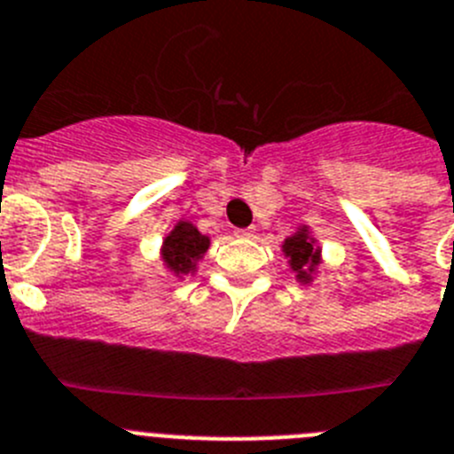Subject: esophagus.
I'll list each match as a JSON object with an SVG mask.
<instances>
[{
	"label": "esophagus",
	"mask_w": 454,
	"mask_h": 454,
	"mask_svg": "<svg viewBox=\"0 0 454 454\" xmlns=\"http://www.w3.org/2000/svg\"><path fill=\"white\" fill-rule=\"evenodd\" d=\"M235 235L238 238H254V228H239V231H235Z\"/></svg>",
	"instance_id": "1"
}]
</instances>
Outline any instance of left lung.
Here are the masks:
<instances>
[{
  "instance_id": "obj_1",
  "label": "left lung",
  "mask_w": 454,
  "mask_h": 454,
  "mask_svg": "<svg viewBox=\"0 0 454 454\" xmlns=\"http://www.w3.org/2000/svg\"><path fill=\"white\" fill-rule=\"evenodd\" d=\"M283 255L287 258V265L294 271V281L301 286H310L322 267V247L313 238L310 226H299L290 238L281 244Z\"/></svg>"
}]
</instances>
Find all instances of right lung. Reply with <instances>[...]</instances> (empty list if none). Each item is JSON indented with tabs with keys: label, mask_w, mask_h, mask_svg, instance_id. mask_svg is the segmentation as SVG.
Wrapping results in <instances>:
<instances>
[{
	"label": "right lung",
	"mask_w": 454,
	"mask_h": 454,
	"mask_svg": "<svg viewBox=\"0 0 454 454\" xmlns=\"http://www.w3.org/2000/svg\"><path fill=\"white\" fill-rule=\"evenodd\" d=\"M207 249H210V238L203 235L189 219H180L161 239V265L173 278H184L199 271V260H203Z\"/></svg>",
	"instance_id": "1"
}]
</instances>
